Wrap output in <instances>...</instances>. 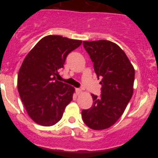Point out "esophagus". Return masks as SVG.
Returning a JSON list of instances; mask_svg holds the SVG:
<instances>
[{
  "label": "esophagus",
  "mask_w": 158,
  "mask_h": 158,
  "mask_svg": "<svg viewBox=\"0 0 158 158\" xmlns=\"http://www.w3.org/2000/svg\"><path fill=\"white\" fill-rule=\"evenodd\" d=\"M75 92H76L77 95H79L81 93V89H75Z\"/></svg>",
  "instance_id": "esophagus-1"
}]
</instances>
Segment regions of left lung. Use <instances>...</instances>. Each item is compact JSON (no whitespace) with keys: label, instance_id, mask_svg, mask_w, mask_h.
Listing matches in <instances>:
<instances>
[{"label":"left lung","instance_id":"8db88e82","mask_svg":"<svg viewBox=\"0 0 158 158\" xmlns=\"http://www.w3.org/2000/svg\"><path fill=\"white\" fill-rule=\"evenodd\" d=\"M83 46L100 79L101 94H92L93 105L81 111L82 119L91 129L104 130L120 118L131 100L135 69L124 51L112 42L84 41Z\"/></svg>","mask_w":158,"mask_h":158}]
</instances>
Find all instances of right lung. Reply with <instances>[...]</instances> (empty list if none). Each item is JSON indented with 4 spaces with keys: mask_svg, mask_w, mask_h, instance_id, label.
I'll list each match as a JSON object with an SVG mask.
<instances>
[{
    "mask_svg": "<svg viewBox=\"0 0 158 158\" xmlns=\"http://www.w3.org/2000/svg\"><path fill=\"white\" fill-rule=\"evenodd\" d=\"M82 41L59 35L43 38L23 60L18 73V91L29 116L42 126L62 118L74 88L57 80L67 55Z\"/></svg>",
    "mask_w": 158,
    "mask_h": 158,
    "instance_id": "right-lung-1",
    "label": "right lung"
}]
</instances>
